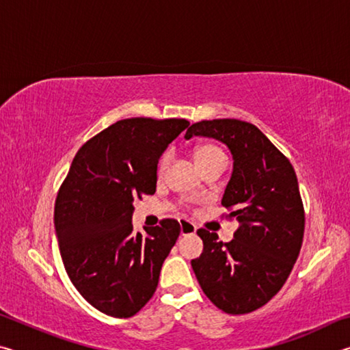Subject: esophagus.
I'll return each instance as SVG.
<instances>
[{"mask_svg": "<svg viewBox=\"0 0 350 350\" xmlns=\"http://www.w3.org/2000/svg\"><path fill=\"white\" fill-rule=\"evenodd\" d=\"M179 225H180V234L185 236V234H193L196 233V225L193 222L187 221V219H179Z\"/></svg>", "mask_w": 350, "mask_h": 350, "instance_id": "1", "label": "esophagus"}]
</instances>
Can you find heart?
<instances>
[{
  "label": "heart",
  "instance_id": "1",
  "mask_svg": "<svg viewBox=\"0 0 350 350\" xmlns=\"http://www.w3.org/2000/svg\"><path fill=\"white\" fill-rule=\"evenodd\" d=\"M219 156H224V152H222L221 148L213 145V144H202V145L196 146V150H194V159H196L199 167H200V165H204L208 161H211V159L219 157ZM168 162H170V152H163L161 159H159V163H157L159 173H163V171L167 170Z\"/></svg>",
  "mask_w": 350,
  "mask_h": 350
}]
</instances>
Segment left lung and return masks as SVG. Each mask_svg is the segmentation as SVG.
I'll list each match as a JSON object with an SVG mask.
<instances>
[{"label":"left lung","mask_w":350,"mask_h":350,"mask_svg":"<svg viewBox=\"0 0 350 350\" xmlns=\"http://www.w3.org/2000/svg\"><path fill=\"white\" fill-rule=\"evenodd\" d=\"M193 135L221 140L232 151L222 205L239 227L230 242L199 228L204 250L191 267L217 309L244 315L280 292L298 259L306 222L298 179L288 159L252 123L202 120L187 129L185 139Z\"/></svg>","instance_id":"1"}]
</instances>
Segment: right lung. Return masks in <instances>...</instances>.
Segmentation results:
<instances>
[{"label": "right lung", "instance_id": "add662e5", "mask_svg": "<svg viewBox=\"0 0 350 350\" xmlns=\"http://www.w3.org/2000/svg\"><path fill=\"white\" fill-rule=\"evenodd\" d=\"M185 118L118 120L75 154L55 199L58 247L70 282L97 310L129 318L151 299L180 225L133 232V202L156 193L157 163Z\"/></svg>", "mask_w": 350, "mask_h": 350}]
</instances>
